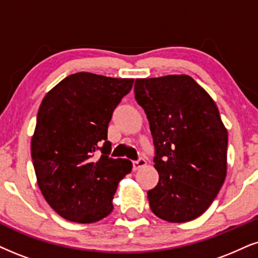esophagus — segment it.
<instances>
[{
	"mask_svg": "<svg viewBox=\"0 0 258 258\" xmlns=\"http://www.w3.org/2000/svg\"><path fill=\"white\" fill-rule=\"evenodd\" d=\"M146 165V161L143 157H140L138 161L133 162V170H138V169L145 167Z\"/></svg>",
	"mask_w": 258,
	"mask_h": 258,
	"instance_id": "esophagus-1",
	"label": "esophagus"
}]
</instances>
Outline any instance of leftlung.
<instances>
[{"label": "left lung", "mask_w": 258, "mask_h": 258, "mask_svg": "<svg viewBox=\"0 0 258 258\" xmlns=\"http://www.w3.org/2000/svg\"><path fill=\"white\" fill-rule=\"evenodd\" d=\"M159 180L148 191L155 216L169 223L200 217L219 193L227 171V130L210 94L188 75L137 78Z\"/></svg>", "instance_id": "left-lung-1"}]
</instances>
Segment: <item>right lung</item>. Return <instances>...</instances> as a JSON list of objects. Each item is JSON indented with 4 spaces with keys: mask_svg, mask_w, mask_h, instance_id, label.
Here are the masks:
<instances>
[{
    "mask_svg": "<svg viewBox=\"0 0 258 258\" xmlns=\"http://www.w3.org/2000/svg\"><path fill=\"white\" fill-rule=\"evenodd\" d=\"M133 81L77 73L41 101L31 142L32 161L42 197L64 219L90 224L113 211L118 183L131 172L132 163L109 157L107 128Z\"/></svg>",
    "mask_w": 258,
    "mask_h": 258,
    "instance_id": "right-lung-1",
    "label": "right lung"
}]
</instances>
